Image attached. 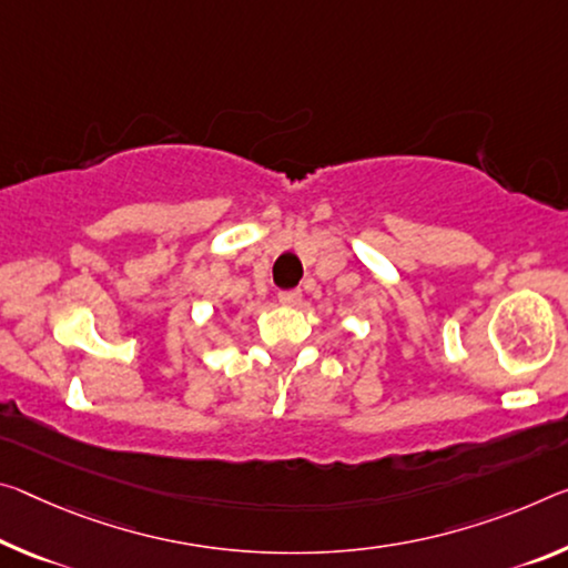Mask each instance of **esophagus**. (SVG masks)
Instances as JSON below:
<instances>
[{
  "label": "esophagus",
  "mask_w": 568,
  "mask_h": 568,
  "mask_svg": "<svg viewBox=\"0 0 568 568\" xmlns=\"http://www.w3.org/2000/svg\"><path fill=\"white\" fill-rule=\"evenodd\" d=\"M303 298L301 291H283L281 295H277V301H281L283 305H298Z\"/></svg>",
  "instance_id": "esophagus-1"
}]
</instances>
